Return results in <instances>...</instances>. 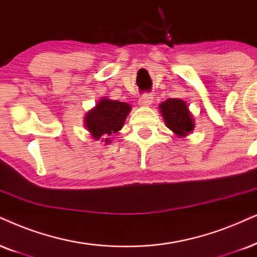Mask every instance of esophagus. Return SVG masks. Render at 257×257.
Masks as SVG:
<instances>
[{
    "mask_svg": "<svg viewBox=\"0 0 257 257\" xmlns=\"http://www.w3.org/2000/svg\"><path fill=\"white\" fill-rule=\"evenodd\" d=\"M153 102V95L151 93H144L141 97L139 98V104L144 105V106H148L151 105Z\"/></svg>",
    "mask_w": 257,
    "mask_h": 257,
    "instance_id": "esophagus-1",
    "label": "esophagus"
}]
</instances>
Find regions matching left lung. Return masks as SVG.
<instances>
[{"instance_id": "1", "label": "left lung", "mask_w": 257, "mask_h": 257, "mask_svg": "<svg viewBox=\"0 0 257 257\" xmlns=\"http://www.w3.org/2000/svg\"><path fill=\"white\" fill-rule=\"evenodd\" d=\"M159 108L166 125L178 136H186L188 133L193 131V119L184 100L168 98L162 102Z\"/></svg>"}]
</instances>
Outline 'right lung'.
<instances>
[{"label":"right lung","mask_w":257,"mask_h":257,"mask_svg":"<svg viewBox=\"0 0 257 257\" xmlns=\"http://www.w3.org/2000/svg\"><path fill=\"white\" fill-rule=\"evenodd\" d=\"M129 111L131 105L128 103L104 98L99 100L95 109L87 112L85 125L93 139L111 136L122 128ZM105 142L108 144L109 138L105 139Z\"/></svg>","instance_id":"obj_1"}]
</instances>
